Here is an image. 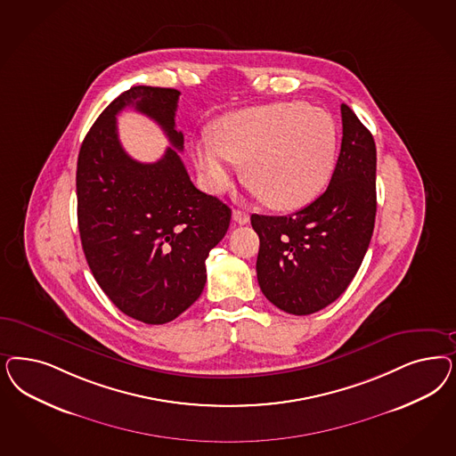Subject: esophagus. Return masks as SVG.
<instances>
[{
    "label": "esophagus",
    "mask_w": 456,
    "mask_h": 456,
    "mask_svg": "<svg viewBox=\"0 0 456 456\" xmlns=\"http://www.w3.org/2000/svg\"><path fill=\"white\" fill-rule=\"evenodd\" d=\"M233 221L238 223V224H247V223L250 221V215L245 213V211H241V209H235V211H233Z\"/></svg>",
    "instance_id": "1"
}]
</instances>
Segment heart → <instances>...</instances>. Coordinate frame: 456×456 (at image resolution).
Returning a JSON list of instances; mask_svg holds the SVG:
<instances>
[{
  "label": "heart",
  "mask_w": 456,
  "mask_h": 456,
  "mask_svg": "<svg viewBox=\"0 0 456 456\" xmlns=\"http://www.w3.org/2000/svg\"><path fill=\"white\" fill-rule=\"evenodd\" d=\"M336 127L305 103H272L218 118L211 137L192 144V159L211 191L232 184V162L265 205L295 211L329 183L336 162Z\"/></svg>",
  "instance_id": "1"
}]
</instances>
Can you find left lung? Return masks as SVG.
Listing matches in <instances>:
<instances>
[{
	"label": "left lung",
	"mask_w": 456,
	"mask_h": 456,
	"mask_svg": "<svg viewBox=\"0 0 456 456\" xmlns=\"http://www.w3.org/2000/svg\"><path fill=\"white\" fill-rule=\"evenodd\" d=\"M340 114L342 144L327 190L290 216L251 215L260 289L294 315L319 312L344 294L374 230L376 144L349 105Z\"/></svg>",
	"instance_id": "left-lung-1"
}]
</instances>
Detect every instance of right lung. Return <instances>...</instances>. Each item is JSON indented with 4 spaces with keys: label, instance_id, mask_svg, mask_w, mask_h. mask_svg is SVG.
Masks as SVG:
<instances>
[{
    "label": "right lung",
    "instance_id": "obj_1",
    "mask_svg": "<svg viewBox=\"0 0 456 456\" xmlns=\"http://www.w3.org/2000/svg\"><path fill=\"white\" fill-rule=\"evenodd\" d=\"M176 88L137 86L109 103L90 127L77 162V218L94 279L135 321H175L198 300L206 258L226 235L232 209L196 190L177 151ZM126 106L158 121L168 135L159 162L133 160L118 141Z\"/></svg>",
    "mask_w": 456,
    "mask_h": 456
}]
</instances>
